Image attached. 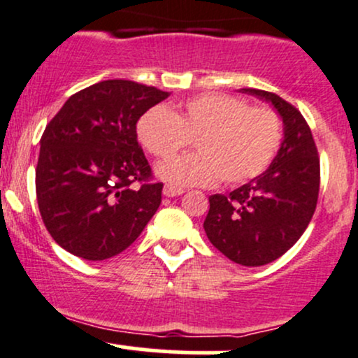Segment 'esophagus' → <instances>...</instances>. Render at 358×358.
Returning <instances> with one entry per match:
<instances>
[{
  "instance_id": "esophagus-1",
  "label": "esophagus",
  "mask_w": 358,
  "mask_h": 358,
  "mask_svg": "<svg viewBox=\"0 0 358 358\" xmlns=\"http://www.w3.org/2000/svg\"><path fill=\"white\" fill-rule=\"evenodd\" d=\"M182 193H185L183 188L173 187V185H165V188H163V195L165 196H178Z\"/></svg>"
}]
</instances>
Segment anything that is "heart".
<instances>
[{"label":"heart","instance_id":"heart-1","mask_svg":"<svg viewBox=\"0 0 358 358\" xmlns=\"http://www.w3.org/2000/svg\"><path fill=\"white\" fill-rule=\"evenodd\" d=\"M282 119L266 104L231 94H200L171 113L156 106L143 114L138 136L143 146L159 159H171L196 139L195 155L171 160L158 175L175 185L207 187L241 185L268 170L282 145Z\"/></svg>","mask_w":358,"mask_h":358}]
</instances>
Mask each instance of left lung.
<instances>
[{"mask_svg":"<svg viewBox=\"0 0 358 358\" xmlns=\"http://www.w3.org/2000/svg\"><path fill=\"white\" fill-rule=\"evenodd\" d=\"M244 92L269 101L285 122V139L271 166L229 195L208 196L203 222L213 248L242 266L276 261L306 231L320 192V158L313 134L293 104L259 89Z\"/></svg>","mask_w":358,"mask_h":358,"instance_id":"1","label":"left lung"}]
</instances>
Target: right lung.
<instances>
[{"instance_id":"right-lung-1","label":"right lung","mask_w":358,"mask_h":358,"mask_svg":"<svg viewBox=\"0 0 358 358\" xmlns=\"http://www.w3.org/2000/svg\"><path fill=\"white\" fill-rule=\"evenodd\" d=\"M168 92L102 80L67 99L45 127L35 170L36 202L53 241L104 261L129 248L162 203V182L138 143L136 122Z\"/></svg>"}]
</instances>
